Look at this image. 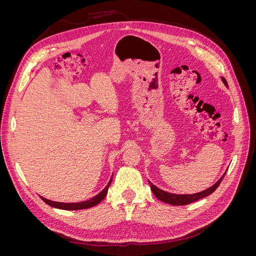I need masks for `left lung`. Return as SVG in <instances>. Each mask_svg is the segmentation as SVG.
I'll use <instances>...</instances> for the list:
<instances>
[{
	"label": "left lung",
	"mask_w": 256,
	"mask_h": 256,
	"mask_svg": "<svg viewBox=\"0 0 256 256\" xmlns=\"http://www.w3.org/2000/svg\"><path fill=\"white\" fill-rule=\"evenodd\" d=\"M221 80L224 83V85H226V86L228 88L226 80L224 78H221ZM226 171H228V170H226ZM226 171L224 172V174L221 176L220 180L216 182L214 184H212V187H209L208 189H206L204 191L193 193V194H175V193H170V192H166V191L159 189L158 187H156V186L152 184L150 180H148V182L150 184L152 193L154 196H156V198L158 200H162V202H164V203L174 205V206H182V205H188L190 203L196 202V200L203 198H206L209 194H212V193L214 192V190L219 187V184H220L221 180H223V177L226 176Z\"/></svg>",
	"instance_id": "obj_1"
}]
</instances>
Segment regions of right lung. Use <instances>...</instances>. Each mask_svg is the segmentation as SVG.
I'll list each match as a JSON object with an SVG mask.
<instances>
[{
  "mask_svg": "<svg viewBox=\"0 0 256 256\" xmlns=\"http://www.w3.org/2000/svg\"><path fill=\"white\" fill-rule=\"evenodd\" d=\"M112 180H113V175L111 176L109 182H108V184L106 186L102 192H99L98 194L95 196L94 198H90L88 200H84V202H79V203H62V202H54V200H47V198H44L42 196H40V198H42V200H44L46 204H48V205H50L51 207H54V208L64 209V210H80V209L90 208V207H94L97 204H99L106 198V193H108V190H109V187H110V184L112 182Z\"/></svg>",
  "mask_w": 256,
  "mask_h": 256,
  "instance_id": "1",
  "label": "right lung"
}]
</instances>
